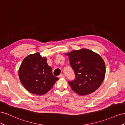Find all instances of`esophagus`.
I'll return each mask as SVG.
<instances>
[{
  "mask_svg": "<svg viewBox=\"0 0 125 125\" xmlns=\"http://www.w3.org/2000/svg\"><path fill=\"white\" fill-rule=\"evenodd\" d=\"M59 77L60 78H64V77H65V76L63 74H60V75L59 76Z\"/></svg>",
  "mask_w": 125,
  "mask_h": 125,
  "instance_id": "1",
  "label": "esophagus"
}]
</instances>
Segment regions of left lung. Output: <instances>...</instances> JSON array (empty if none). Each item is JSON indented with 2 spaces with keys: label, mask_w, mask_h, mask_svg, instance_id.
I'll return each mask as SVG.
<instances>
[{
  "label": "left lung",
  "mask_w": 125,
  "mask_h": 125,
  "mask_svg": "<svg viewBox=\"0 0 125 125\" xmlns=\"http://www.w3.org/2000/svg\"><path fill=\"white\" fill-rule=\"evenodd\" d=\"M75 75L68 83L72 90L80 95L92 93L104 80L106 67L104 60L97 53L83 49L66 54Z\"/></svg>",
  "instance_id": "obj_1"
}]
</instances>
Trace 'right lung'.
Wrapping results in <instances>:
<instances>
[{"mask_svg": "<svg viewBox=\"0 0 125 125\" xmlns=\"http://www.w3.org/2000/svg\"><path fill=\"white\" fill-rule=\"evenodd\" d=\"M19 77L24 88L33 94L42 95L52 88L59 80L53 75L52 68L45 58L39 53L24 59L19 70Z\"/></svg>", "mask_w": 125, "mask_h": 125, "instance_id": "1", "label": "right lung"}]
</instances>
